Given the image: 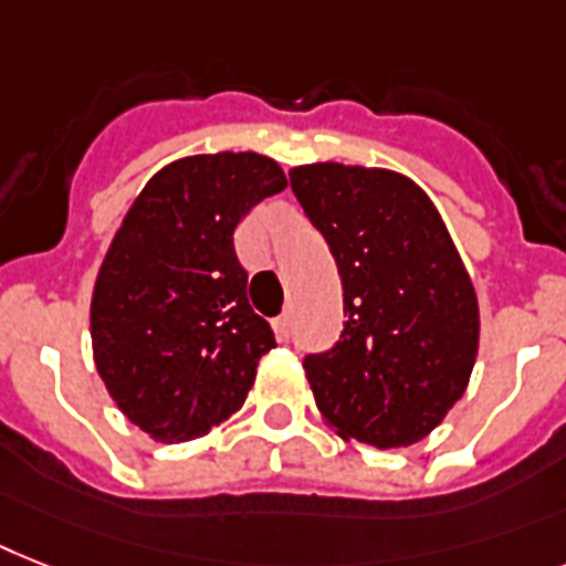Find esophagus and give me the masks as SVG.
<instances>
[{
	"instance_id": "1",
	"label": "esophagus",
	"mask_w": 566,
	"mask_h": 566,
	"mask_svg": "<svg viewBox=\"0 0 566 566\" xmlns=\"http://www.w3.org/2000/svg\"><path fill=\"white\" fill-rule=\"evenodd\" d=\"M291 328H293L291 314H282V316H275V319H273V331H275V337H279V339L291 337Z\"/></svg>"
}]
</instances>
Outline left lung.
Returning <instances> with one entry per match:
<instances>
[{
    "label": "left lung",
    "instance_id": "left-lung-1",
    "mask_svg": "<svg viewBox=\"0 0 566 566\" xmlns=\"http://www.w3.org/2000/svg\"><path fill=\"white\" fill-rule=\"evenodd\" d=\"M343 282V334L302 366L343 439L407 448L462 398L476 360L474 284L430 197L395 171L316 163L291 171Z\"/></svg>",
    "mask_w": 566,
    "mask_h": 566
}]
</instances>
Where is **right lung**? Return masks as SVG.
I'll list each match as a JSON object with an SVG mask.
<instances>
[{
  "instance_id": "right-lung-1",
  "label": "right lung",
  "mask_w": 566,
  "mask_h": 566,
  "mask_svg": "<svg viewBox=\"0 0 566 566\" xmlns=\"http://www.w3.org/2000/svg\"><path fill=\"white\" fill-rule=\"evenodd\" d=\"M284 186L268 156H186L142 188L109 243L92 293L95 366L156 442L206 436L241 410L275 348L247 298L235 227Z\"/></svg>"
}]
</instances>
